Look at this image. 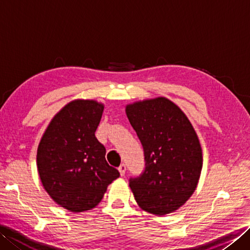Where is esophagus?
<instances>
[{"label":"esophagus","mask_w":250,"mask_h":250,"mask_svg":"<svg viewBox=\"0 0 250 250\" xmlns=\"http://www.w3.org/2000/svg\"><path fill=\"white\" fill-rule=\"evenodd\" d=\"M125 169H126V167H125V164H124V163H122L121 166L118 167V171H119V173H120L121 176H124V175H125Z\"/></svg>","instance_id":"obj_1"}]
</instances>
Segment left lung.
<instances>
[{"label":"left lung","mask_w":250,"mask_h":250,"mask_svg":"<svg viewBox=\"0 0 250 250\" xmlns=\"http://www.w3.org/2000/svg\"><path fill=\"white\" fill-rule=\"evenodd\" d=\"M125 114L144 148L145 169L129 186L147 213L164 216L182 207L198 186L202 148L188 117L164 97L137 101Z\"/></svg>","instance_id":"obj_1"}]
</instances>
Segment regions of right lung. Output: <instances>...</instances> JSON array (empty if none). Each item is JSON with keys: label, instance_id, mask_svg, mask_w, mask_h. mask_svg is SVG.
I'll return each mask as SVG.
<instances>
[{"label": "right lung", "instance_id": "1", "mask_svg": "<svg viewBox=\"0 0 250 250\" xmlns=\"http://www.w3.org/2000/svg\"><path fill=\"white\" fill-rule=\"evenodd\" d=\"M104 104L74 100L55 115L37 147V171L46 192L72 213L94 208L119 177L95 137Z\"/></svg>", "mask_w": 250, "mask_h": 250}]
</instances>
